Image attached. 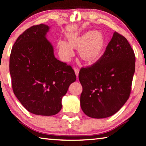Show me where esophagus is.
Segmentation results:
<instances>
[{
	"label": "esophagus",
	"instance_id": "34e87169",
	"mask_svg": "<svg viewBox=\"0 0 146 146\" xmlns=\"http://www.w3.org/2000/svg\"><path fill=\"white\" fill-rule=\"evenodd\" d=\"M74 70H75V73L76 74V75H77V77H78L79 73V69L78 68V67H75V68H74Z\"/></svg>",
	"mask_w": 146,
	"mask_h": 146
}]
</instances>
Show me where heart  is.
Here are the masks:
<instances>
[{"label": "heart", "instance_id": "1", "mask_svg": "<svg viewBox=\"0 0 146 146\" xmlns=\"http://www.w3.org/2000/svg\"><path fill=\"white\" fill-rule=\"evenodd\" d=\"M80 56L89 63H95L104 54L105 40L103 34L95 30H89L80 36H70L68 42L63 40L57 42L59 56L68 61L74 54L73 48H80Z\"/></svg>", "mask_w": 146, "mask_h": 146}]
</instances>
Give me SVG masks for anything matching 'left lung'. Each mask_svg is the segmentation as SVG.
<instances>
[{"mask_svg":"<svg viewBox=\"0 0 146 146\" xmlns=\"http://www.w3.org/2000/svg\"><path fill=\"white\" fill-rule=\"evenodd\" d=\"M135 57L126 38L114 32L104 54L93 65L83 67L80 102L87 116L107 118L116 113L130 96Z\"/></svg>","mask_w":146,"mask_h":146,"instance_id":"1","label":"left lung"}]
</instances>
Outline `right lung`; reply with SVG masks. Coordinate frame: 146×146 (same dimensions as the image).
I'll use <instances>...</instances> for the list:
<instances>
[{"label": "right lung", "instance_id": "1", "mask_svg": "<svg viewBox=\"0 0 146 146\" xmlns=\"http://www.w3.org/2000/svg\"><path fill=\"white\" fill-rule=\"evenodd\" d=\"M50 27L33 26L17 38L10 56V73L14 93L30 112L52 116L62 108L61 100L76 80L70 65L55 57L47 40Z\"/></svg>", "mask_w": 146, "mask_h": 146}]
</instances>
